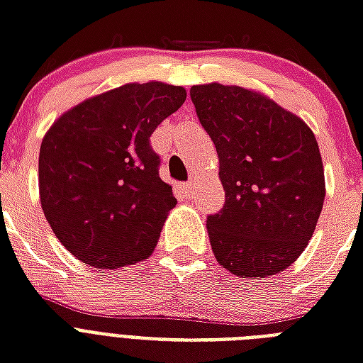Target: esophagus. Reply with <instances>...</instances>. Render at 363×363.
<instances>
[{
	"instance_id": "1",
	"label": "esophagus",
	"mask_w": 363,
	"mask_h": 363,
	"mask_svg": "<svg viewBox=\"0 0 363 363\" xmlns=\"http://www.w3.org/2000/svg\"><path fill=\"white\" fill-rule=\"evenodd\" d=\"M182 190H184V194H186V196H192V194H194V182L192 181L184 182V184H182Z\"/></svg>"
}]
</instances>
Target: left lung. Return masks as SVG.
<instances>
[{
	"instance_id": "1",
	"label": "left lung",
	"mask_w": 363,
	"mask_h": 363,
	"mask_svg": "<svg viewBox=\"0 0 363 363\" xmlns=\"http://www.w3.org/2000/svg\"><path fill=\"white\" fill-rule=\"evenodd\" d=\"M190 98L215 143L226 192L224 207L207 216L218 264L242 279L286 269L313 238L326 196L315 133L247 88L199 84Z\"/></svg>"
}]
</instances>
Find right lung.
<instances>
[{"label":"right lung","mask_w":363,"mask_h":363,"mask_svg":"<svg viewBox=\"0 0 363 363\" xmlns=\"http://www.w3.org/2000/svg\"><path fill=\"white\" fill-rule=\"evenodd\" d=\"M186 99L182 86L124 84L54 122L39 152L45 218L75 258L116 269L152 254L177 199L150 147L158 124Z\"/></svg>","instance_id":"obj_1"}]
</instances>
